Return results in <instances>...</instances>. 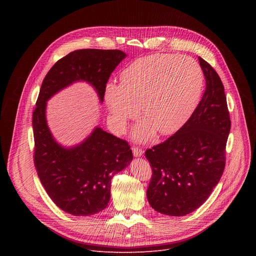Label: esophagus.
Returning <instances> with one entry per match:
<instances>
[{"mask_svg": "<svg viewBox=\"0 0 256 256\" xmlns=\"http://www.w3.org/2000/svg\"><path fill=\"white\" fill-rule=\"evenodd\" d=\"M132 154L135 156H141L143 154V150L138 148V147H132Z\"/></svg>", "mask_w": 256, "mask_h": 256, "instance_id": "1", "label": "esophagus"}]
</instances>
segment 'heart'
<instances>
[{"instance_id": "obj_1", "label": "heart", "mask_w": 256, "mask_h": 256, "mask_svg": "<svg viewBox=\"0 0 256 256\" xmlns=\"http://www.w3.org/2000/svg\"><path fill=\"white\" fill-rule=\"evenodd\" d=\"M204 87L200 65L191 57L152 55L136 60L121 74V85L108 83L104 100L118 132L137 113L143 120L134 128V139L145 142L154 128L169 134L178 128L197 106Z\"/></svg>"}]
</instances>
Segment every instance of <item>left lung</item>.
<instances>
[{
	"mask_svg": "<svg viewBox=\"0 0 256 256\" xmlns=\"http://www.w3.org/2000/svg\"><path fill=\"white\" fill-rule=\"evenodd\" d=\"M198 59L206 78L202 98L173 136L145 152L152 169L147 199L167 216H186L202 206L225 168L230 118L224 86L216 70Z\"/></svg>",
	"mask_w": 256,
	"mask_h": 256,
	"instance_id": "1",
	"label": "left lung"
}]
</instances>
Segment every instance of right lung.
Here are the masks:
<instances>
[{
	"label": "right lung",
	"instance_id": "add662e5",
	"mask_svg": "<svg viewBox=\"0 0 256 256\" xmlns=\"http://www.w3.org/2000/svg\"><path fill=\"white\" fill-rule=\"evenodd\" d=\"M126 57L119 50H78L54 65L46 76L33 112L34 164L48 195L62 210L91 216L106 208L111 180L132 160L128 143L96 126L78 145L64 147L48 126L46 102L76 82L90 84L104 102L106 84Z\"/></svg>",
	"mask_w": 256,
	"mask_h": 256
}]
</instances>
